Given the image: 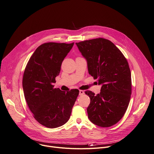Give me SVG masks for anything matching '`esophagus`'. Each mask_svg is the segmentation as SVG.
Masks as SVG:
<instances>
[{"label":"esophagus","mask_w":154,"mask_h":154,"mask_svg":"<svg viewBox=\"0 0 154 154\" xmlns=\"http://www.w3.org/2000/svg\"><path fill=\"white\" fill-rule=\"evenodd\" d=\"M84 93H85L84 91H83V90H80V91H79V95H82L84 94Z\"/></svg>","instance_id":"esophagus-1"}]
</instances>
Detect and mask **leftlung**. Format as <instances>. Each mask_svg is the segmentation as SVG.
I'll list each match as a JSON object with an SVG mask.
<instances>
[{
  "label": "left lung",
  "instance_id": "1",
  "mask_svg": "<svg viewBox=\"0 0 154 154\" xmlns=\"http://www.w3.org/2000/svg\"><path fill=\"white\" fill-rule=\"evenodd\" d=\"M88 62L89 74L102 85L100 94L85 91L91 102L88 118L100 127H110L124 116L132 93L131 73L121 51L110 40L97 38L76 43Z\"/></svg>",
  "mask_w": 154,
  "mask_h": 154
}]
</instances>
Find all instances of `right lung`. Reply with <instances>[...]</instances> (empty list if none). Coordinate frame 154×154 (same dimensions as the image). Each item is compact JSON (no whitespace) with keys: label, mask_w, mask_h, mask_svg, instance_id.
I'll return each instance as SVG.
<instances>
[{"label":"right lung","mask_w":154,"mask_h":154,"mask_svg":"<svg viewBox=\"0 0 154 154\" xmlns=\"http://www.w3.org/2000/svg\"><path fill=\"white\" fill-rule=\"evenodd\" d=\"M73 45L74 43L42 44L24 71L22 86L28 106L34 118L48 128L60 127L68 121L79 94L77 89L66 92L54 86L62 62Z\"/></svg>","instance_id":"1"}]
</instances>
